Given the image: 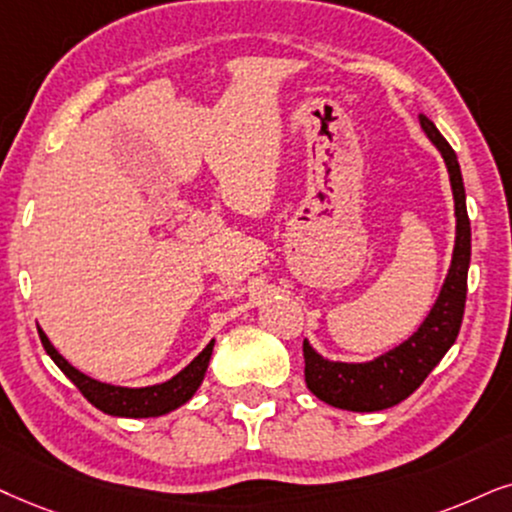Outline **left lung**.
<instances>
[{"mask_svg":"<svg viewBox=\"0 0 512 512\" xmlns=\"http://www.w3.org/2000/svg\"><path fill=\"white\" fill-rule=\"evenodd\" d=\"M418 120L428 139L442 153L446 170H449L451 191H454L456 243L449 274H446L444 286L439 290L430 314L418 326V331L373 361L347 364V361L323 359L304 340V383L316 397L335 406V409L371 413L390 409V406L404 401L423 385V380L449 352V347L458 338V331H461L470 267V219L468 210H465L461 165H458L454 148L439 134L435 122L425 115H418Z\"/></svg>","mask_w":512,"mask_h":512,"instance_id":"1","label":"left lung"}]
</instances>
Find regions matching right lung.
Wrapping results in <instances>:
<instances>
[{"instance_id":"add662e5","label":"right lung","mask_w":512,"mask_h":512,"mask_svg":"<svg viewBox=\"0 0 512 512\" xmlns=\"http://www.w3.org/2000/svg\"><path fill=\"white\" fill-rule=\"evenodd\" d=\"M37 331H40V340L49 357L54 359V364L61 368L70 380H73V385L87 397L89 404H94L96 409L108 413V416L120 418L165 416V413L186 404V401L196 394L200 383H203L205 371H208L212 357V347H215V340H210L208 347H205L189 366L181 368L174 378L165 380V383L148 387H120L101 383V380H94L89 378V375H84L82 371H77L73 364H68V361L58 354V349L51 345L42 328H37Z\"/></svg>"}]
</instances>
